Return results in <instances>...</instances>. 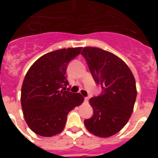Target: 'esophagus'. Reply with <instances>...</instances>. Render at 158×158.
<instances>
[{
	"instance_id": "obj_1",
	"label": "esophagus",
	"mask_w": 158,
	"mask_h": 158,
	"mask_svg": "<svg viewBox=\"0 0 158 158\" xmlns=\"http://www.w3.org/2000/svg\"><path fill=\"white\" fill-rule=\"evenodd\" d=\"M84 100H85V103H88V101H89V97L85 96V97L84 98Z\"/></svg>"
}]
</instances>
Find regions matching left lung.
<instances>
[{
	"label": "left lung",
	"instance_id": "8db88e82",
	"mask_svg": "<svg viewBox=\"0 0 158 158\" xmlns=\"http://www.w3.org/2000/svg\"><path fill=\"white\" fill-rule=\"evenodd\" d=\"M81 55L102 93L92 97L93 115L85 126L96 136L107 138L118 133L129 120L137 96L133 73L122 59L96 47H85Z\"/></svg>",
	"mask_w": 158,
	"mask_h": 158
}]
</instances>
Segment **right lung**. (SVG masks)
Instances as JSON below:
<instances>
[{"instance_id":"right-lung-1","label":"right lung","mask_w":158,"mask_h":158,"mask_svg":"<svg viewBox=\"0 0 158 158\" xmlns=\"http://www.w3.org/2000/svg\"><path fill=\"white\" fill-rule=\"evenodd\" d=\"M82 47L47 53L31 66L21 89V106L26 123L33 132L51 137L62 132L68 113L83 103L80 93L66 89L68 63Z\"/></svg>"}]
</instances>
